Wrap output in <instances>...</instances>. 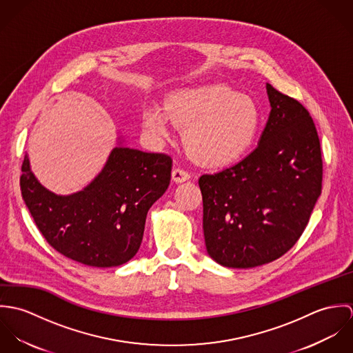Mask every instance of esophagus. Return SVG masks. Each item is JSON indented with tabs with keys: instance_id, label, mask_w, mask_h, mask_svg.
<instances>
[{
	"instance_id": "obj_1",
	"label": "esophagus",
	"mask_w": 353,
	"mask_h": 353,
	"mask_svg": "<svg viewBox=\"0 0 353 353\" xmlns=\"http://www.w3.org/2000/svg\"><path fill=\"white\" fill-rule=\"evenodd\" d=\"M190 178V174L188 171H185L183 168H174L172 170V181L176 182V183H181V182H185Z\"/></svg>"
}]
</instances>
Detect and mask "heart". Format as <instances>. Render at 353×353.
Returning a JSON list of instances; mask_svg holds the SVG:
<instances>
[{"mask_svg":"<svg viewBox=\"0 0 353 353\" xmlns=\"http://www.w3.org/2000/svg\"><path fill=\"white\" fill-rule=\"evenodd\" d=\"M145 132L168 140L172 125L185 129L190 156L203 165H225L252 145L259 126V110L252 98L224 85H210L174 95L167 108L151 104L143 112Z\"/></svg>","mask_w":353,"mask_h":353,"instance_id":"obj_1","label":"heart"}]
</instances>
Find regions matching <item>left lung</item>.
Wrapping results in <instances>:
<instances>
[{"label": "left lung", "instance_id": "obj_1", "mask_svg": "<svg viewBox=\"0 0 353 353\" xmlns=\"http://www.w3.org/2000/svg\"><path fill=\"white\" fill-rule=\"evenodd\" d=\"M270 114L256 148L199 179L208 254L227 268L272 262L294 248L322 192L316 128L301 101L266 84Z\"/></svg>", "mask_w": 353, "mask_h": 353}]
</instances>
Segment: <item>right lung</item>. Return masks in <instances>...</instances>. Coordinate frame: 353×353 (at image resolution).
I'll return each mask as SVG.
<instances>
[{
  "instance_id": "1",
  "label": "right lung",
  "mask_w": 353,
  "mask_h": 353,
  "mask_svg": "<svg viewBox=\"0 0 353 353\" xmlns=\"http://www.w3.org/2000/svg\"><path fill=\"white\" fill-rule=\"evenodd\" d=\"M171 167L172 159L165 153L115 147L84 190L57 196L38 182L26 156L20 189L54 250L88 266L111 268L139 252L147 213L167 190Z\"/></svg>"
}]
</instances>
